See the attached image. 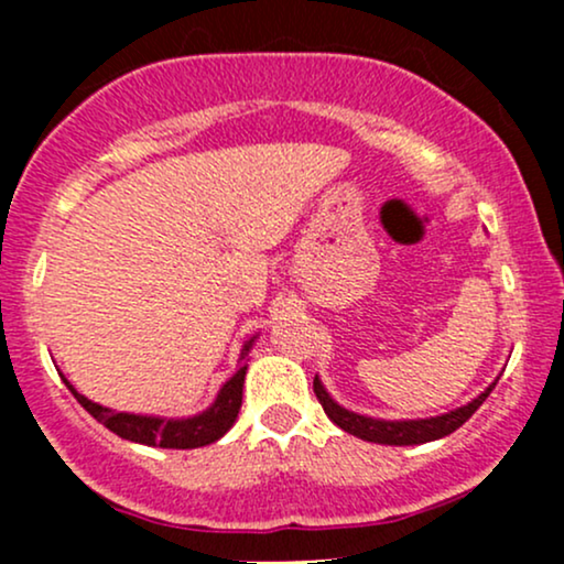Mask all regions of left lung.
<instances>
[{
	"mask_svg": "<svg viewBox=\"0 0 564 564\" xmlns=\"http://www.w3.org/2000/svg\"><path fill=\"white\" fill-rule=\"evenodd\" d=\"M496 381H490V384L485 387V392L477 394L475 400H469L467 405L453 408L448 413H440V416H430V419H373V416H364V413L347 411L345 405L336 403L332 394L326 392V387H323V381L318 377L313 379V390H315V398L321 400L326 416L332 419L339 430L349 432V435L366 440V443H379V445H422L456 432L458 426L467 422L471 413L485 403V398L494 392Z\"/></svg>",
	"mask_w": 564,
	"mask_h": 564,
	"instance_id": "left-lung-1",
	"label": "left lung"
}]
</instances>
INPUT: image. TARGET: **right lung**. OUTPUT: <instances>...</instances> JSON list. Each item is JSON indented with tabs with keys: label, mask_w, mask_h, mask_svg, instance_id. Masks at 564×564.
Segmentation results:
<instances>
[{
	"label": "right lung",
	"mask_w": 564,
	"mask_h": 564,
	"mask_svg": "<svg viewBox=\"0 0 564 564\" xmlns=\"http://www.w3.org/2000/svg\"><path fill=\"white\" fill-rule=\"evenodd\" d=\"M257 341V336H251L241 349V366L232 377L219 387L215 403L206 411L196 413V416L185 419H166V416H142V413H127V411H111V408L93 403L89 398H84L82 392L74 390V384L66 379L68 390L74 392V398L79 400L82 408H87L89 413L100 424H106L108 430L116 432L119 437L132 440L140 445H153V448H200V445L217 443L225 432L236 424L238 411H241L243 400V379H246V355H249L251 345Z\"/></svg>",
	"instance_id": "right-lung-1"
}]
</instances>
